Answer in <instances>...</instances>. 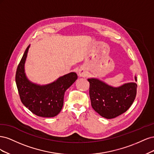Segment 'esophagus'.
Returning <instances> with one entry per match:
<instances>
[{
  "label": "esophagus",
  "mask_w": 154,
  "mask_h": 154,
  "mask_svg": "<svg viewBox=\"0 0 154 154\" xmlns=\"http://www.w3.org/2000/svg\"><path fill=\"white\" fill-rule=\"evenodd\" d=\"M78 74H79V75H80V76H82V77H85V76H87V71H85V69H80V70H79Z\"/></svg>",
  "instance_id": "esophagus-1"
}]
</instances>
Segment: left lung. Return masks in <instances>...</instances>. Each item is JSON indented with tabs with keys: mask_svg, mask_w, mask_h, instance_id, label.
I'll return each instance as SVG.
<instances>
[{
	"mask_svg": "<svg viewBox=\"0 0 154 154\" xmlns=\"http://www.w3.org/2000/svg\"><path fill=\"white\" fill-rule=\"evenodd\" d=\"M136 77L135 80L136 81ZM91 105L96 112L106 119L114 118L125 112L133 103L137 94L136 83L119 87L109 86L97 79H88Z\"/></svg>",
	"mask_w": 154,
	"mask_h": 154,
	"instance_id": "left-lung-1",
	"label": "left lung"
}]
</instances>
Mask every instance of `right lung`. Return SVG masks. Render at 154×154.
Returning <instances> with one entry per match:
<instances>
[{
	"mask_svg": "<svg viewBox=\"0 0 154 154\" xmlns=\"http://www.w3.org/2000/svg\"><path fill=\"white\" fill-rule=\"evenodd\" d=\"M29 45L27 46L16 71L15 81L22 103L31 112L44 118L58 115L63 105L65 92L76 81V72H70L46 85H38L27 80L24 63Z\"/></svg>",
	"mask_w": 154,
	"mask_h": 154,
	"instance_id": "1",
	"label": "right lung"
}]
</instances>
